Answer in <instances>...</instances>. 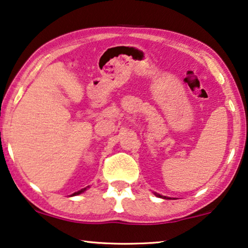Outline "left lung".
I'll return each instance as SVG.
<instances>
[{"mask_svg":"<svg viewBox=\"0 0 248 248\" xmlns=\"http://www.w3.org/2000/svg\"><path fill=\"white\" fill-rule=\"evenodd\" d=\"M156 195H157V197H159V198H164V199H167V197H163V195H160V194H157V193H155Z\"/></svg>","mask_w":248,"mask_h":248,"instance_id":"left-lung-1","label":"left lung"}]
</instances>
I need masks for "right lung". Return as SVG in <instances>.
Returning a JSON list of instances; mask_svg holds the SVG:
<instances>
[{
    "label": "right lung",
    "mask_w": 248,
    "mask_h": 248,
    "mask_svg": "<svg viewBox=\"0 0 248 248\" xmlns=\"http://www.w3.org/2000/svg\"><path fill=\"white\" fill-rule=\"evenodd\" d=\"M86 190V187H84V189H82V190H79V191H78V192H75L74 194L73 195H76V194H79V193H82V192H84V191Z\"/></svg>",
    "instance_id": "obj_1"
}]
</instances>
